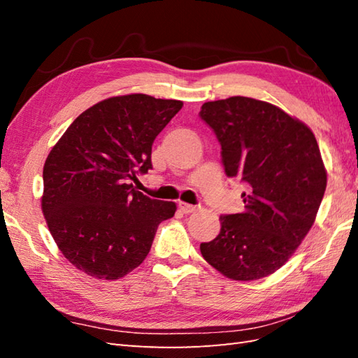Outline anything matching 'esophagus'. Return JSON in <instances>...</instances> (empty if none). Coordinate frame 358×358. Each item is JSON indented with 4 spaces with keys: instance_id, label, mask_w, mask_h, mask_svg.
Listing matches in <instances>:
<instances>
[{
    "instance_id": "esophagus-1",
    "label": "esophagus",
    "mask_w": 358,
    "mask_h": 358,
    "mask_svg": "<svg viewBox=\"0 0 358 358\" xmlns=\"http://www.w3.org/2000/svg\"><path fill=\"white\" fill-rule=\"evenodd\" d=\"M178 208L181 209V212H185V214H192V212L199 209V206H194V204H187V203H183V201L178 203Z\"/></svg>"
}]
</instances>
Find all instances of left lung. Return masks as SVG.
<instances>
[{
	"label": "left lung",
	"instance_id": "8db88e82",
	"mask_svg": "<svg viewBox=\"0 0 358 358\" xmlns=\"http://www.w3.org/2000/svg\"><path fill=\"white\" fill-rule=\"evenodd\" d=\"M200 118L222 146L224 173L248 186L245 212L220 217L222 229L201 243V255L234 280L268 277L306 237L323 200L315 136L277 106L248 96L204 103Z\"/></svg>",
	"mask_w": 358,
	"mask_h": 358
}]
</instances>
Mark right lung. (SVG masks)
<instances>
[{
  "mask_svg": "<svg viewBox=\"0 0 358 358\" xmlns=\"http://www.w3.org/2000/svg\"><path fill=\"white\" fill-rule=\"evenodd\" d=\"M183 103L144 94L85 110L43 169V214L63 255L87 275L117 280L143 263L175 203L152 200L132 180L152 169V144Z\"/></svg>",
  "mask_w": 358,
  "mask_h": 358,
  "instance_id": "add662e5",
  "label": "right lung"
}]
</instances>
